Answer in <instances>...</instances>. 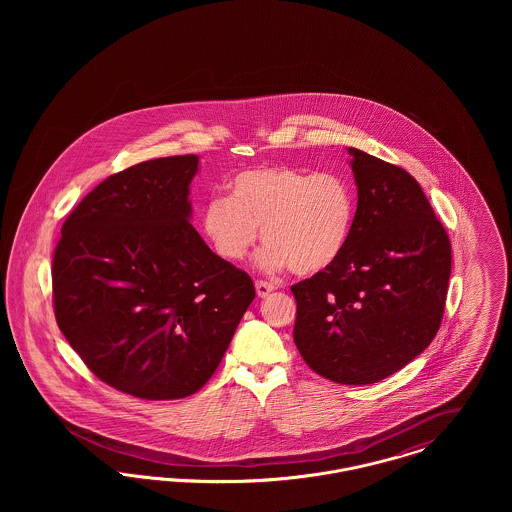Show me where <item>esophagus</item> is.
<instances>
[{
  "label": "esophagus",
  "mask_w": 512,
  "mask_h": 512,
  "mask_svg": "<svg viewBox=\"0 0 512 512\" xmlns=\"http://www.w3.org/2000/svg\"><path fill=\"white\" fill-rule=\"evenodd\" d=\"M255 290H257L259 297H267L268 293L276 290V286L272 282H267V280H257L255 282Z\"/></svg>",
  "instance_id": "34e87169"
}]
</instances>
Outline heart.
Instances as JSON below:
<instances>
[{
	"label": "heart",
	"mask_w": 512,
	"mask_h": 512,
	"mask_svg": "<svg viewBox=\"0 0 512 512\" xmlns=\"http://www.w3.org/2000/svg\"><path fill=\"white\" fill-rule=\"evenodd\" d=\"M228 188L230 197H211L201 209L203 232L222 259L244 261L263 230L259 263L268 270L313 276L340 261L357 211L341 174L261 167L236 174Z\"/></svg>",
	"instance_id": "1"
}]
</instances>
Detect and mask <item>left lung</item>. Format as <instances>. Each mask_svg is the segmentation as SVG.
I'll return each mask as SVG.
<instances>
[{"label": "left lung", "instance_id": "1", "mask_svg": "<svg viewBox=\"0 0 512 512\" xmlns=\"http://www.w3.org/2000/svg\"><path fill=\"white\" fill-rule=\"evenodd\" d=\"M347 151L359 195L353 232L334 267L292 286L293 341L320 376L365 386L409 365L436 338L451 244L409 172Z\"/></svg>", "mask_w": 512, "mask_h": 512}]
</instances>
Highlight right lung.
Masks as SVG:
<instances>
[{
    "label": "right lung",
    "instance_id": "1",
    "mask_svg": "<svg viewBox=\"0 0 512 512\" xmlns=\"http://www.w3.org/2000/svg\"><path fill=\"white\" fill-rule=\"evenodd\" d=\"M197 155L138 163L67 217L53 253L59 330L101 382L149 401L201 390L255 299L190 224Z\"/></svg>",
    "mask_w": 512,
    "mask_h": 512
}]
</instances>
